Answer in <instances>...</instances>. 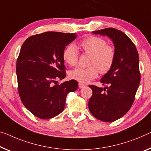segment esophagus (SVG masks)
Masks as SVG:
<instances>
[{
    "mask_svg": "<svg viewBox=\"0 0 151 151\" xmlns=\"http://www.w3.org/2000/svg\"><path fill=\"white\" fill-rule=\"evenodd\" d=\"M78 86H79V88H83L85 86V85L82 83H79Z\"/></svg>",
    "mask_w": 151,
    "mask_h": 151,
    "instance_id": "esophagus-1",
    "label": "esophagus"
}]
</instances>
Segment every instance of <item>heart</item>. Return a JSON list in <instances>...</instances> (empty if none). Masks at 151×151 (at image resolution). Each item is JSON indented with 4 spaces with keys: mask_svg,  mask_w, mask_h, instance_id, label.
Segmentation results:
<instances>
[{
    "mask_svg": "<svg viewBox=\"0 0 151 151\" xmlns=\"http://www.w3.org/2000/svg\"><path fill=\"white\" fill-rule=\"evenodd\" d=\"M83 52L90 55L88 68H77L69 72V77L81 83H88L97 78L99 71L106 73L112 68L115 52L113 46L108 45L104 39L97 36H88L80 43ZM77 46L70 45L63 52V59L69 66H75L78 61Z\"/></svg>",
    "mask_w": 151,
    "mask_h": 151,
    "instance_id": "obj_1",
    "label": "heart"
}]
</instances>
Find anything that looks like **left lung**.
<instances>
[{"label": "left lung", "mask_w": 151, "mask_h": 151, "mask_svg": "<svg viewBox=\"0 0 151 151\" xmlns=\"http://www.w3.org/2000/svg\"><path fill=\"white\" fill-rule=\"evenodd\" d=\"M92 33L112 40L115 57L112 68L100 80L106 86H89L92 95L88 108L96 119L112 122L126 115L134 103L140 82L138 53L132 41L120 30L109 27Z\"/></svg>", "instance_id": "obj_1"}]
</instances>
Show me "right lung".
Wrapping results in <instances>:
<instances>
[{
    "label": "right lung",
    "instance_id": "right-lung-1",
    "mask_svg": "<svg viewBox=\"0 0 151 151\" xmlns=\"http://www.w3.org/2000/svg\"><path fill=\"white\" fill-rule=\"evenodd\" d=\"M76 38L75 33L46 32L29 37L21 48L16 65L18 92L27 109L40 119L60 114L67 94L78 88L74 80L53 85L56 79L65 78L63 52Z\"/></svg>",
    "mask_w": 151,
    "mask_h": 151
}]
</instances>
